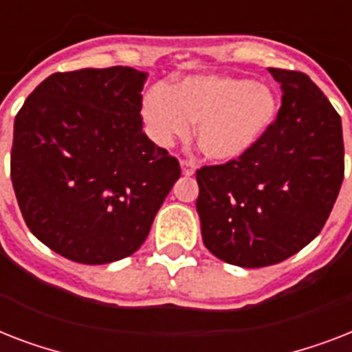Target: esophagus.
<instances>
[{
    "instance_id": "34e87169",
    "label": "esophagus",
    "mask_w": 352,
    "mask_h": 352,
    "mask_svg": "<svg viewBox=\"0 0 352 352\" xmlns=\"http://www.w3.org/2000/svg\"><path fill=\"white\" fill-rule=\"evenodd\" d=\"M181 170H182V175H193L195 173V164H193L192 160H181Z\"/></svg>"
}]
</instances>
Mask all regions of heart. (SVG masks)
<instances>
[{"label":"heart","instance_id":"b5f03b06","mask_svg":"<svg viewBox=\"0 0 352 352\" xmlns=\"http://www.w3.org/2000/svg\"><path fill=\"white\" fill-rule=\"evenodd\" d=\"M278 96L267 84L235 76L195 74L170 89L151 85L142 95L149 138L170 146L197 124V142L208 159L234 162L245 157L278 117Z\"/></svg>","mask_w":352,"mask_h":352}]
</instances>
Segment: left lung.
<instances>
[{
    "label": "left lung",
    "instance_id": "8db88e82",
    "mask_svg": "<svg viewBox=\"0 0 352 352\" xmlns=\"http://www.w3.org/2000/svg\"><path fill=\"white\" fill-rule=\"evenodd\" d=\"M281 109L241 159L197 170L203 243L243 268L285 261L322 232L344 181L342 118L300 71L268 67Z\"/></svg>",
    "mask_w": 352,
    "mask_h": 352
}]
</instances>
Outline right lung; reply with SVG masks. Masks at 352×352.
Here are the masks:
<instances>
[{"label":"right lung","mask_w":352,"mask_h":352,"mask_svg":"<svg viewBox=\"0 0 352 352\" xmlns=\"http://www.w3.org/2000/svg\"><path fill=\"white\" fill-rule=\"evenodd\" d=\"M146 73H54L14 120L10 179L29 230L60 256L104 265L140 248L181 166L142 131Z\"/></svg>","instance_id":"obj_1"}]
</instances>
